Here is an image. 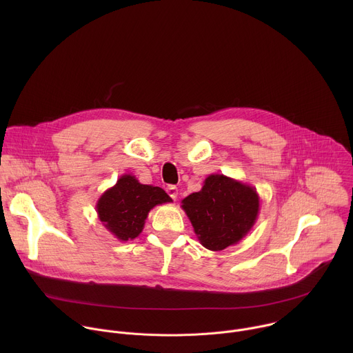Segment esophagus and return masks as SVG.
I'll return each instance as SVG.
<instances>
[{
    "mask_svg": "<svg viewBox=\"0 0 353 353\" xmlns=\"http://www.w3.org/2000/svg\"><path fill=\"white\" fill-rule=\"evenodd\" d=\"M166 192H168L173 199H176V198H177V194H179V190H177L176 185H168Z\"/></svg>",
    "mask_w": 353,
    "mask_h": 353,
    "instance_id": "esophagus-1",
    "label": "esophagus"
}]
</instances>
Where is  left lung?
Returning a JSON list of instances; mask_svg holds the SVG:
<instances>
[{"mask_svg": "<svg viewBox=\"0 0 353 353\" xmlns=\"http://www.w3.org/2000/svg\"><path fill=\"white\" fill-rule=\"evenodd\" d=\"M194 232L205 248L237 244L254 226L260 212L257 190L225 174H210L203 188L181 201Z\"/></svg>", "mask_w": 353, "mask_h": 353, "instance_id": "obj_1", "label": "left lung"}]
</instances>
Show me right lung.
Returning <instances> with one entry per match:
<instances>
[{"label":"right lung","instance_id":"obj_1","mask_svg":"<svg viewBox=\"0 0 353 353\" xmlns=\"http://www.w3.org/2000/svg\"><path fill=\"white\" fill-rule=\"evenodd\" d=\"M168 203H172V198L161 187L141 184L135 176L123 174L100 195L96 212L116 239L128 241L139 236L150 210Z\"/></svg>","mask_w":353,"mask_h":353}]
</instances>
